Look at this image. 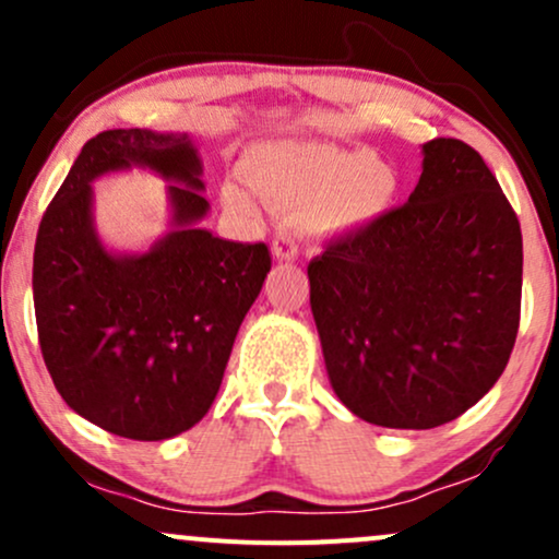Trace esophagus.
<instances>
[{"instance_id":"obj_1","label":"esophagus","mask_w":559,"mask_h":559,"mask_svg":"<svg viewBox=\"0 0 559 559\" xmlns=\"http://www.w3.org/2000/svg\"><path fill=\"white\" fill-rule=\"evenodd\" d=\"M273 254L278 260H297V254H299V243H297V239H294L292 234H281V236H275V241H273Z\"/></svg>"}]
</instances>
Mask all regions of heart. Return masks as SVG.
<instances>
[{
	"instance_id": "heart-1",
	"label": "heart",
	"mask_w": 559,
	"mask_h": 559,
	"mask_svg": "<svg viewBox=\"0 0 559 559\" xmlns=\"http://www.w3.org/2000/svg\"><path fill=\"white\" fill-rule=\"evenodd\" d=\"M239 173L262 204L297 215L312 239H338L370 226L400 189L389 159L320 141H265L243 155ZM223 202L236 213L254 215L252 197L239 186H223Z\"/></svg>"
}]
</instances>
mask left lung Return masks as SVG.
Masks as SVG:
<instances>
[{
  "label": "left lung",
  "instance_id": "obj_1",
  "mask_svg": "<svg viewBox=\"0 0 559 559\" xmlns=\"http://www.w3.org/2000/svg\"><path fill=\"white\" fill-rule=\"evenodd\" d=\"M331 386L383 428L444 426L499 381L521 325L523 236L473 146L423 144L402 207L307 265Z\"/></svg>",
  "mask_w": 559,
  "mask_h": 559
}]
</instances>
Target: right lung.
Wrapping results in <instances>:
<instances>
[{
	"mask_svg": "<svg viewBox=\"0 0 559 559\" xmlns=\"http://www.w3.org/2000/svg\"><path fill=\"white\" fill-rule=\"evenodd\" d=\"M133 164L174 181L171 230L146 253L112 255L93 230L91 181ZM199 176L189 133L102 131L83 144L38 226L44 362L70 409L123 439H173L207 415L241 320L271 273L262 241L199 228L210 210Z\"/></svg>",
	"mask_w": 559,
	"mask_h": 559,
	"instance_id": "1",
	"label": "right lung"
}]
</instances>
